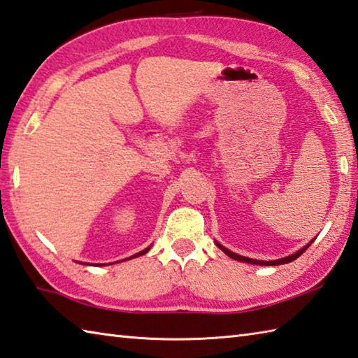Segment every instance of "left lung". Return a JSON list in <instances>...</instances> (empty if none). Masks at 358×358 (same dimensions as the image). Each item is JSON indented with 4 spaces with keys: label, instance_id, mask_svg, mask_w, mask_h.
Returning a JSON list of instances; mask_svg holds the SVG:
<instances>
[{
    "label": "left lung",
    "instance_id": "8db88e82",
    "mask_svg": "<svg viewBox=\"0 0 358 358\" xmlns=\"http://www.w3.org/2000/svg\"><path fill=\"white\" fill-rule=\"evenodd\" d=\"M315 241V239H313ZM312 241V242H313ZM312 242H309L306 245L304 248H301L299 251H296L295 255H292V256H287V257H284V259H278V261H257V259H250V257H245V256H239V255H236V253H233V251H229L228 248H225V247H222L220 243H217V247H219L223 253L225 255H228L231 259H234V261H241V262H247V264H255V265H282V264H289V262H293L295 261V259H298L301 255L304 253V251L310 247V243Z\"/></svg>",
    "mask_w": 358,
    "mask_h": 358
}]
</instances>
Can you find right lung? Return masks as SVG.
<instances>
[{
	"mask_svg": "<svg viewBox=\"0 0 358 358\" xmlns=\"http://www.w3.org/2000/svg\"><path fill=\"white\" fill-rule=\"evenodd\" d=\"M147 251H149V248H145V250H143V251H139L138 255H135V256H131V257H138V256H143V255H145ZM131 257H129V259H131Z\"/></svg>",
	"mask_w": 358,
	"mask_h": 358,
	"instance_id": "right-lung-1",
	"label": "right lung"
}]
</instances>
